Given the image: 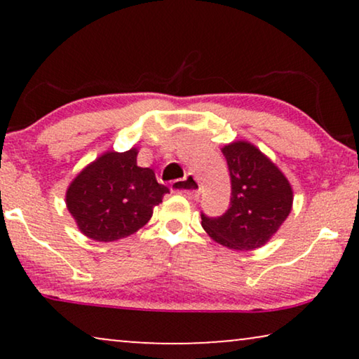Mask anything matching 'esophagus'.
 Instances as JSON below:
<instances>
[{
    "mask_svg": "<svg viewBox=\"0 0 359 359\" xmlns=\"http://www.w3.org/2000/svg\"><path fill=\"white\" fill-rule=\"evenodd\" d=\"M199 189H201V184L198 178L191 173L186 175L184 178L175 180L173 183H171V191H173V193L183 194L186 198H198Z\"/></svg>",
    "mask_w": 359,
    "mask_h": 359,
    "instance_id": "esophagus-1",
    "label": "esophagus"
}]
</instances>
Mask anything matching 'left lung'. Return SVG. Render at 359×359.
Masks as SVG:
<instances>
[{
	"instance_id": "obj_1",
	"label": "left lung",
	"mask_w": 359,
	"mask_h": 359,
	"mask_svg": "<svg viewBox=\"0 0 359 359\" xmlns=\"http://www.w3.org/2000/svg\"><path fill=\"white\" fill-rule=\"evenodd\" d=\"M230 171L229 209L219 217L201 214L215 242L232 250H255L268 242L292 208V189L278 166L248 142L225 145Z\"/></svg>"
}]
</instances>
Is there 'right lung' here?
I'll list each match as a JSON object with an SVG mask.
<instances>
[{
  "instance_id": "1",
  "label": "right lung",
  "mask_w": 359,
  "mask_h": 359,
  "mask_svg": "<svg viewBox=\"0 0 359 359\" xmlns=\"http://www.w3.org/2000/svg\"><path fill=\"white\" fill-rule=\"evenodd\" d=\"M166 193L154 170L137 166L135 149L107 151L72 181L67 208L86 237L114 242L144 227Z\"/></svg>"
}]
</instances>
